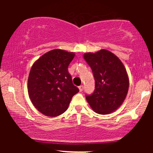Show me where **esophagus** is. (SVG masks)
Returning a JSON list of instances; mask_svg holds the SVG:
<instances>
[{
	"mask_svg": "<svg viewBox=\"0 0 153 153\" xmlns=\"http://www.w3.org/2000/svg\"><path fill=\"white\" fill-rule=\"evenodd\" d=\"M79 90H80V92H82L83 91V89H84V86L83 85H81V86H79Z\"/></svg>",
	"mask_w": 153,
	"mask_h": 153,
	"instance_id": "obj_1",
	"label": "esophagus"
}]
</instances>
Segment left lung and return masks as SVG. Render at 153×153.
Here are the masks:
<instances>
[{
    "mask_svg": "<svg viewBox=\"0 0 153 153\" xmlns=\"http://www.w3.org/2000/svg\"><path fill=\"white\" fill-rule=\"evenodd\" d=\"M95 78V90L86 99L95 112L101 115L116 110L124 102L129 89L126 69L119 58L109 51L84 54Z\"/></svg>",
    "mask_w": 153,
    "mask_h": 153,
    "instance_id": "8db88e82",
    "label": "left lung"
}]
</instances>
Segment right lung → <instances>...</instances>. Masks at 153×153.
Masks as SVG:
<instances>
[{
  "mask_svg": "<svg viewBox=\"0 0 153 153\" xmlns=\"http://www.w3.org/2000/svg\"><path fill=\"white\" fill-rule=\"evenodd\" d=\"M74 57L73 52L53 49L32 65L28 78L29 96L44 115L55 117L64 113L73 95L79 92L68 71Z\"/></svg>",
  "mask_w": 153,
  "mask_h": 153,
  "instance_id": "right-lung-1",
  "label": "right lung"
}]
</instances>
